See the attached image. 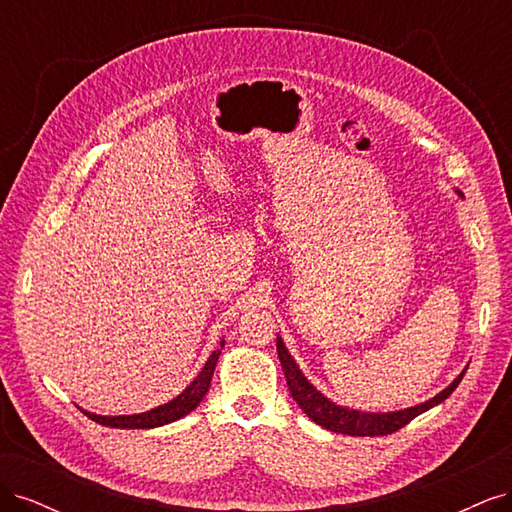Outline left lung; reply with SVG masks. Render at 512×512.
Returning a JSON list of instances; mask_svg holds the SVG:
<instances>
[{"label":"left lung","mask_w":512,"mask_h":512,"mask_svg":"<svg viewBox=\"0 0 512 512\" xmlns=\"http://www.w3.org/2000/svg\"><path fill=\"white\" fill-rule=\"evenodd\" d=\"M277 356H280V363H282V369L286 374V384L290 389V395L301 406V410L309 418H312L314 423H318L320 427L335 431V433H348V436L374 438V436H389V433H395L397 429L406 427L412 421V418H416L418 414H423L425 410L438 406L440 401H444L448 395H451L457 389V384L461 382L463 374H466V371H461V374L457 376V380L451 386H446V389L440 395L425 401V404H421V406L391 412V414H367V412L339 408V406L333 404V401L324 397L322 393H318L314 386L305 380V376L301 374V369L297 367V363L292 361V356L284 348V342L280 337H277Z\"/></svg>","instance_id":"left-lung-1"}]
</instances>
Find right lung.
<instances>
[{
    "mask_svg": "<svg viewBox=\"0 0 512 512\" xmlns=\"http://www.w3.org/2000/svg\"><path fill=\"white\" fill-rule=\"evenodd\" d=\"M222 348H224V339L220 342V348L209 356V361L205 363L203 371H200L188 389H185L179 397H175L173 401H168V404H164V406H158V408H153L143 414H132V416H100V414H91L85 410H83V414L100 425L121 427V429H151V427L173 423V421H177V418L192 412L200 404V399H203L205 393L209 391L213 369H215V363H218V359H220Z\"/></svg>",
    "mask_w": 512,
    "mask_h": 512,
    "instance_id": "1",
    "label": "right lung"
}]
</instances>
